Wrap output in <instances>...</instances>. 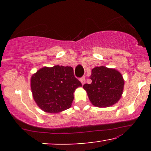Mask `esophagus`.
<instances>
[{"instance_id": "obj_1", "label": "esophagus", "mask_w": 151, "mask_h": 151, "mask_svg": "<svg viewBox=\"0 0 151 151\" xmlns=\"http://www.w3.org/2000/svg\"><path fill=\"white\" fill-rule=\"evenodd\" d=\"M80 81H81V84H82V85H84V84H85V82H86L85 77H81V79H80Z\"/></svg>"}]
</instances>
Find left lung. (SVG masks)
<instances>
[{"instance_id":"left-lung-1","label":"left lung","mask_w":151,"mask_h":151,"mask_svg":"<svg viewBox=\"0 0 151 151\" xmlns=\"http://www.w3.org/2000/svg\"><path fill=\"white\" fill-rule=\"evenodd\" d=\"M90 79L92 82L85 84L83 88L93 106L109 107L119 101L124 86V78L119 71L104 66L96 67L91 70Z\"/></svg>"}]
</instances>
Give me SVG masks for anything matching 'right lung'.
Wrapping results in <instances>:
<instances>
[{"mask_svg":"<svg viewBox=\"0 0 151 151\" xmlns=\"http://www.w3.org/2000/svg\"><path fill=\"white\" fill-rule=\"evenodd\" d=\"M30 86L38 106L55 114L70 108L74 91L81 83L74 77L72 67L55 65L38 70L31 77Z\"/></svg>","mask_w":151,"mask_h":151,"instance_id":"obj_1","label":"right lung"}]
</instances>
